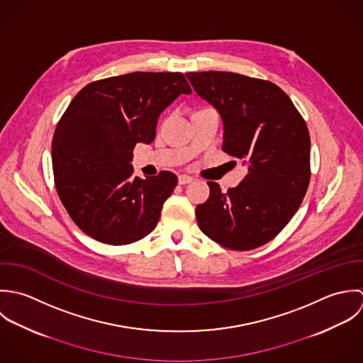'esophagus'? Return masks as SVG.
<instances>
[{"instance_id":"obj_1","label":"esophagus","mask_w":363,"mask_h":363,"mask_svg":"<svg viewBox=\"0 0 363 363\" xmlns=\"http://www.w3.org/2000/svg\"><path fill=\"white\" fill-rule=\"evenodd\" d=\"M192 181H194V178H192V177H189V175H185V174H182V175H179V177H178V182H179V185H186V184L192 182Z\"/></svg>"}]
</instances>
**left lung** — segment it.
Masks as SVG:
<instances>
[{"label": "left lung", "mask_w": 363, "mask_h": 363, "mask_svg": "<svg viewBox=\"0 0 363 363\" xmlns=\"http://www.w3.org/2000/svg\"><path fill=\"white\" fill-rule=\"evenodd\" d=\"M224 123L221 150L248 164L227 194L208 182L196 206L201 230L224 248L250 251L275 238L298 211L310 184V135L291 99L277 84L227 72L186 73Z\"/></svg>", "instance_id": "left-lung-1"}]
</instances>
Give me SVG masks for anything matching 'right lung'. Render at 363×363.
I'll return each instance as SVG.
<instances>
[{"label":"right lung","mask_w":363,"mask_h":363,"mask_svg":"<svg viewBox=\"0 0 363 363\" xmlns=\"http://www.w3.org/2000/svg\"><path fill=\"white\" fill-rule=\"evenodd\" d=\"M191 91L182 73L136 72L92 81L74 96L53 136L52 164L57 195L85 234L126 245L155 228L178 178L133 177L132 151L154 140L160 113Z\"/></svg>","instance_id":"add662e5"}]
</instances>
